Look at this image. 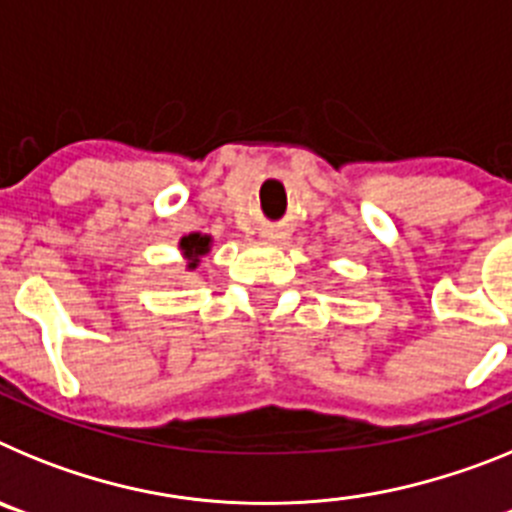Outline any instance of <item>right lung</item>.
Listing matches in <instances>:
<instances>
[{
  "label": "right lung",
  "mask_w": 512,
  "mask_h": 512,
  "mask_svg": "<svg viewBox=\"0 0 512 512\" xmlns=\"http://www.w3.org/2000/svg\"><path fill=\"white\" fill-rule=\"evenodd\" d=\"M212 238L207 233H189L179 241V251H182V259L187 261V271H194L200 266L202 256L210 253Z\"/></svg>",
  "instance_id": "add662e5"
}]
</instances>
